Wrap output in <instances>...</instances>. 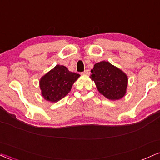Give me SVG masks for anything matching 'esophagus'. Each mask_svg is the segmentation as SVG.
<instances>
[{
    "mask_svg": "<svg viewBox=\"0 0 160 160\" xmlns=\"http://www.w3.org/2000/svg\"><path fill=\"white\" fill-rule=\"evenodd\" d=\"M89 73H90V72H89V70H85L83 72H82V74H89Z\"/></svg>",
    "mask_w": 160,
    "mask_h": 160,
    "instance_id": "obj_1",
    "label": "esophagus"
}]
</instances>
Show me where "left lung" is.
I'll use <instances>...</instances> for the list:
<instances>
[{
  "mask_svg": "<svg viewBox=\"0 0 160 160\" xmlns=\"http://www.w3.org/2000/svg\"><path fill=\"white\" fill-rule=\"evenodd\" d=\"M90 78L101 95L111 101L122 99L128 84L127 74L109 62L101 61L94 65Z\"/></svg>",
  "mask_w": 160,
  "mask_h": 160,
  "instance_id": "obj_1",
  "label": "left lung"
}]
</instances>
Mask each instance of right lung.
<instances>
[{
    "instance_id": "obj_1",
    "label": "right lung",
    "mask_w": 160,
    "mask_h": 160,
    "mask_svg": "<svg viewBox=\"0 0 160 160\" xmlns=\"http://www.w3.org/2000/svg\"><path fill=\"white\" fill-rule=\"evenodd\" d=\"M80 76L68 71L64 65H57L40 79L42 95L44 99L52 103L59 101L68 95Z\"/></svg>"
}]
</instances>
